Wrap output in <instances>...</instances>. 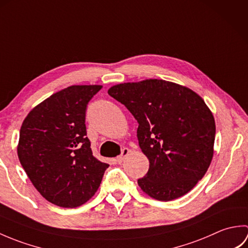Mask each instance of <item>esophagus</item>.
Returning a JSON list of instances; mask_svg holds the SVG:
<instances>
[{
  "label": "esophagus",
  "instance_id": "34e87169",
  "mask_svg": "<svg viewBox=\"0 0 248 248\" xmlns=\"http://www.w3.org/2000/svg\"><path fill=\"white\" fill-rule=\"evenodd\" d=\"M129 152H130V150L128 148H124L123 150H121V155L116 157V161H117V163L123 162L124 157L129 155Z\"/></svg>",
  "mask_w": 248,
  "mask_h": 248
}]
</instances>
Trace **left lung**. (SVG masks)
Here are the masks:
<instances>
[{
    "instance_id": "left-lung-1",
    "label": "left lung",
    "mask_w": 248,
    "mask_h": 248,
    "mask_svg": "<svg viewBox=\"0 0 248 248\" xmlns=\"http://www.w3.org/2000/svg\"><path fill=\"white\" fill-rule=\"evenodd\" d=\"M110 97L138 120V139L149 160L139 186L150 197L170 202L196 186L211 164L214 117L192 89L150 78L110 87Z\"/></svg>"
}]
</instances>
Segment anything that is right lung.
I'll return each mask as SVG.
<instances>
[{
	"label": "right lung",
	"mask_w": 248,
	"mask_h": 248,
	"mask_svg": "<svg viewBox=\"0 0 248 248\" xmlns=\"http://www.w3.org/2000/svg\"><path fill=\"white\" fill-rule=\"evenodd\" d=\"M101 85H73L31 110L20 129L18 156L41 196L62 208L91 199L108 164L93 155L85 115Z\"/></svg>",
	"instance_id": "add662e5"
}]
</instances>
